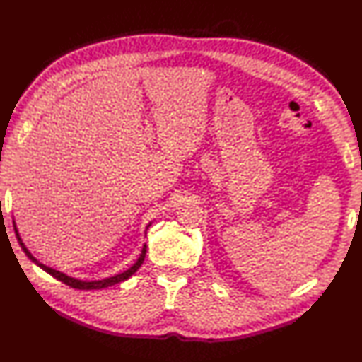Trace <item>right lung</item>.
<instances>
[{
    "label": "right lung",
    "mask_w": 362,
    "mask_h": 362,
    "mask_svg": "<svg viewBox=\"0 0 362 362\" xmlns=\"http://www.w3.org/2000/svg\"><path fill=\"white\" fill-rule=\"evenodd\" d=\"M15 233H16V240H18V243H20V245H21V249L24 250L25 255H28V258H29L30 261H33L35 264H37V266H40L44 272H47L49 275H52L54 278H57L58 281H61V283H64L66 286L72 287V288H78V290H98V288H105V287H110V286H113V284L122 283V281L129 279V278H130L132 275H134V273L141 267V264H143V261H144V258H146V252H147V245H144L143 250H141V255H139L138 261H136V262L134 264V266H132L129 270L119 273V275H115V276L105 278V279H100V281H81V279L70 278V276L64 275V273H61V272H58V270H54L52 267L44 266V264H41L40 261L35 259V258L32 257V253H30L28 249H25L24 243L21 241V238H20V235H18V230H16V226H15Z\"/></svg>",
    "instance_id": "right-lung-1"
}]
</instances>
